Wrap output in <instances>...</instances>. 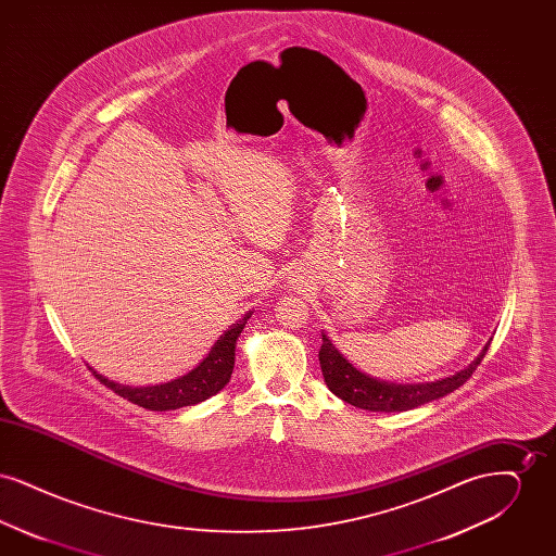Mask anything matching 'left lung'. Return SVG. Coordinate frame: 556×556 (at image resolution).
Masks as SVG:
<instances>
[{
  "label": "left lung",
  "mask_w": 556,
  "mask_h": 556,
  "mask_svg": "<svg viewBox=\"0 0 556 556\" xmlns=\"http://www.w3.org/2000/svg\"><path fill=\"white\" fill-rule=\"evenodd\" d=\"M488 348L490 342L483 345L479 356L467 369L429 383H392L370 377L367 372L356 369L325 333L318 350V361L327 388L348 404L372 413H402L458 390L476 372Z\"/></svg>",
  "instance_id": "8db88e82"
}]
</instances>
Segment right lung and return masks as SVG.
Masks as SVG:
<instances>
[{
    "mask_svg": "<svg viewBox=\"0 0 556 556\" xmlns=\"http://www.w3.org/2000/svg\"><path fill=\"white\" fill-rule=\"evenodd\" d=\"M252 313H245L243 318L233 323L211 348L208 356L184 377L173 379L168 383L160 386H146V388H131L116 383L93 370V375L108 386L114 394L129 400L137 406H143L148 410H175L184 406H193L198 402H204L208 397L218 394L231 379L233 365H236V342L239 333L243 331L248 318Z\"/></svg>",
    "mask_w": 556,
    "mask_h": 556,
    "instance_id": "obj_1",
    "label": "right lung"
}]
</instances>
